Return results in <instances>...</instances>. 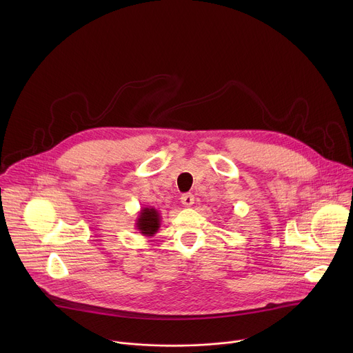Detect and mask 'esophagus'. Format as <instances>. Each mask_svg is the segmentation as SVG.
<instances>
[{"instance_id":"esophagus-1","label":"esophagus","mask_w":353,"mask_h":353,"mask_svg":"<svg viewBox=\"0 0 353 353\" xmlns=\"http://www.w3.org/2000/svg\"><path fill=\"white\" fill-rule=\"evenodd\" d=\"M180 199H181V204L184 207H191L194 204V195L192 194H183Z\"/></svg>"}]
</instances>
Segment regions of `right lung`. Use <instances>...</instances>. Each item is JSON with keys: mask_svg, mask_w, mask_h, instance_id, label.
<instances>
[{"mask_svg": "<svg viewBox=\"0 0 353 353\" xmlns=\"http://www.w3.org/2000/svg\"><path fill=\"white\" fill-rule=\"evenodd\" d=\"M161 228V214L154 207H143L138 212L135 229L145 237H152Z\"/></svg>", "mask_w": 353, "mask_h": 353, "instance_id": "right-lung-1", "label": "right lung"}]
</instances>
